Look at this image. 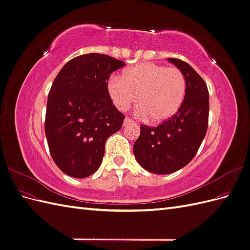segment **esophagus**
Returning a JSON list of instances; mask_svg holds the SVG:
<instances>
[{
    "mask_svg": "<svg viewBox=\"0 0 250 250\" xmlns=\"http://www.w3.org/2000/svg\"><path fill=\"white\" fill-rule=\"evenodd\" d=\"M131 123H133V121H132L130 118H126V119L124 120V126H127V125L131 124Z\"/></svg>",
    "mask_w": 250,
    "mask_h": 250,
    "instance_id": "esophagus-1",
    "label": "esophagus"
}]
</instances>
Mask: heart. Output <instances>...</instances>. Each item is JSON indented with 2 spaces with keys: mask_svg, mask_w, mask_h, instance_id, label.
<instances>
[{
  "mask_svg": "<svg viewBox=\"0 0 250 250\" xmlns=\"http://www.w3.org/2000/svg\"><path fill=\"white\" fill-rule=\"evenodd\" d=\"M107 90L120 110L129 108L139 97L140 115H147L151 123L160 124L170 120L183 105L187 79L176 67L143 62L126 69L122 78L111 77Z\"/></svg>",
  "mask_w": 250,
  "mask_h": 250,
  "instance_id": "1",
  "label": "heart"
}]
</instances>
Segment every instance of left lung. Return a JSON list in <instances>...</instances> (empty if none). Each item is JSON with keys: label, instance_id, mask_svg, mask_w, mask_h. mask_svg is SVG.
<instances>
[{"label": "left lung", "instance_id": "obj_1", "mask_svg": "<svg viewBox=\"0 0 250 250\" xmlns=\"http://www.w3.org/2000/svg\"><path fill=\"white\" fill-rule=\"evenodd\" d=\"M170 62L184 73L187 93L183 105L170 120L156 127L141 125L133 153L142 167L155 174H168L190 163L206 137L208 123V90L193 67L176 58Z\"/></svg>", "mask_w": 250, "mask_h": 250}]
</instances>
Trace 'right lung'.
I'll return each mask as SVG.
<instances>
[{"mask_svg":"<svg viewBox=\"0 0 250 250\" xmlns=\"http://www.w3.org/2000/svg\"><path fill=\"white\" fill-rule=\"evenodd\" d=\"M125 62L98 53L67 62L48 96L44 132L50 153L66 175L84 178L100 167L105 142L124 122L107 90L112 72Z\"/></svg>","mask_w":250,"mask_h":250,"instance_id":"right-lung-1","label":"right lung"}]
</instances>
